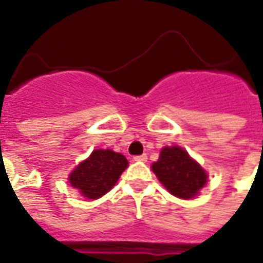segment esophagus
I'll return each instance as SVG.
<instances>
[{"label":"esophagus","instance_id":"obj_1","mask_svg":"<svg viewBox=\"0 0 263 263\" xmlns=\"http://www.w3.org/2000/svg\"><path fill=\"white\" fill-rule=\"evenodd\" d=\"M134 158H135V161H142V162H144V161H147V154L136 156V157H134Z\"/></svg>","mask_w":263,"mask_h":263}]
</instances>
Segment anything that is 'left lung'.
I'll use <instances>...</instances> for the list:
<instances>
[{
  "mask_svg": "<svg viewBox=\"0 0 263 263\" xmlns=\"http://www.w3.org/2000/svg\"><path fill=\"white\" fill-rule=\"evenodd\" d=\"M152 169L165 188L181 199L194 198L208 179L200 165L177 146L162 148L160 160L153 164Z\"/></svg>",
  "mask_w": 263,
  "mask_h": 263,
  "instance_id": "obj_1",
  "label": "left lung"
}]
</instances>
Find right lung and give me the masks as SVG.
<instances>
[{
    "instance_id": "right-lung-1",
    "label": "right lung",
    "mask_w": 263,
    "mask_h": 263,
    "mask_svg": "<svg viewBox=\"0 0 263 263\" xmlns=\"http://www.w3.org/2000/svg\"><path fill=\"white\" fill-rule=\"evenodd\" d=\"M128 166L127 158L111 150H95L69 176V183L88 199H98L110 191Z\"/></svg>"
}]
</instances>
